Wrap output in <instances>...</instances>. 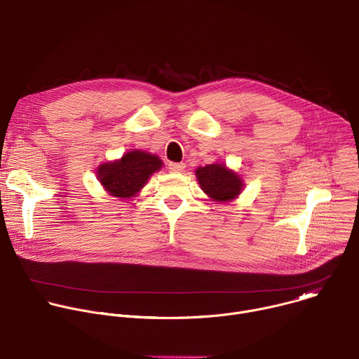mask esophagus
Returning <instances> with one entry per match:
<instances>
[{"label":"esophagus","mask_w":359,"mask_h":359,"mask_svg":"<svg viewBox=\"0 0 359 359\" xmlns=\"http://www.w3.org/2000/svg\"><path fill=\"white\" fill-rule=\"evenodd\" d=\"M169 169H170V172H173V173H180V172L184 170V163H170V165H169Z\"/></svg>","instance_id":"1"}]
</instances>
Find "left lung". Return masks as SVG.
I'll list each match as a JSON object with an SVG mask.
<instances>
[{
	"label": "left lung",
	"mask_w": 359,
	"mask_h": 359,
	"mask_svg": "<svg viewBox=\"0 0 359 359\" xmlns=\"http://www.w3.org/2000/svg\"><path fill=\"white\" fill-rule=\"evenodd\" d=\"M194 175L200 189L217 204L233 201L244 189V180L241 176L227 168L223 162H216L203 168L200 166L196 169Z\"/></svg>",
	"instance_id": "left-lung-1"
}]
</instances>
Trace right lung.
<instances>
[{"instance_id": "add662e5", "label": "right lung", "mask_w": 359, "mask_h": 359, "mask_svg": "<svg viewBox=\"0 0 359 359\" xmlns=\"http://www.w3.org/2000/svg\"><path fill=\"white\" fill-rule=\"evenodd\" d=\"M163 168L159 156L133 149L116 161L104 162L96 169V177L104 190L118 198H132L146 186L150 176Z\"/></svg>"}]
</instances>
